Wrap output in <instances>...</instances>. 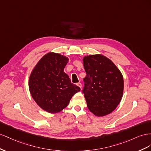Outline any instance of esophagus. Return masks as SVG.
I'll use <instances>...</instances> for the list:
<instances>
[{
    "label": "esophagus",
    "instance_id": "1",
    "mask_svg": "<svg viewBox=\"0 0 151 151\" xmlns=\"http://www.w3.org/2000/svg\"><path fill=\"white\" fill-rule=\"evenodd\" d=\"M76 85H78V87H80V88H81V86H82V85H81V83L80 82H79V83H76Z\"/></svg>",
    "mask_w": 151,
    "mask_h": 151
}]
</instances>
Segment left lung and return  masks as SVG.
Returning <instances> with one entry per match:
<instances>
[{"instance_id": "left-lung-1", "label": "left lung", "mask_w": 151, "mask_h": 151, "mask_svg": "<svg viewBox=\"0 0 151 151\" xmlns=\"http://www.w3.org/2000/svg\"><path fill=\"white\" fill-rule=\"evenodd\" d=\"M83 61L87 75L82 92L88 108L97 116L109 114L122 100L124 87L122 73L102 55H88Z\"/></svg>"}]
</instances>
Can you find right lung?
Wrapping results in <instances>:
<instances>
[{"label":"right lung","mask_w":151,"mask_h":151,"mask_svg":"<svg viewBox=\"0 0 151 151\" xmlns=\"http://www.w3.org/2000/svg\"><path fill=\"white\" fill-rule=\"evenodd\" d=\"M68 62L66 57L49 52L41 58L30 75V93L37 104L49 113L62 111L80 90L64 72Z\"/></svg>","instance_id":"obj_1"}]
</instances>
